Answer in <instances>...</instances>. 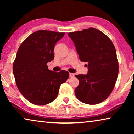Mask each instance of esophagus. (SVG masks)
<instances>
[{
    "label": "esophagus",
    "mask_w": 134,
    "mask_h": 134,
    "mask_svg": "<svg viewBox=\"0 0 134 134\" xmlns=\"http://www.w3.org/2000/svg\"><path fill=\"white\" fill-rule=\"evenodd\" d=\"M70 77H73L74 76V74L73 73H70Z\"/></svg>",
    "instance_id": "obj_1"
}]
</instances>
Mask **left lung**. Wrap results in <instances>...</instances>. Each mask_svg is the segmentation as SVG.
Wrapping results in <instances>:
<instances>
[{
  "label": "left lung",
  "mask_w": 134,
  "mask_h": 134,
  "mask_svg": "<svg viewBox=\"0 0 134 134\" xmlns=\"http://www.w3.org/2000/svg\"><path fill=\"white\" fill-rule=\"evenodd\" d=\"M81 62H86L87 74L76 75L79 85L74 92L79 100L89 105L102 102L112 93L118 75L119 65L114 45L102 32L89 28L69 32Z\"/></svg>",
  "instance_id": "obj_1"
}]
</instances>
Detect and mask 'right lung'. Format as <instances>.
<instances>
[{"instance_id":"add662e5","label":"right lung","mask_w":134,"mask_h":134,"mask_svg":"<svg viewBox=\"0 0 134 134\" xmlns=\"http://www.w3.org/2000/svg\"><path fill=\"white\" fill-rule=\"evenodd\" d=\"M64 32L40 30L27 37L19 47L13 64L18 89L26 99L36 105L52 102L69 72L48 70L47 63L54 60V48Z\"/></svg>"}]
</instances>
